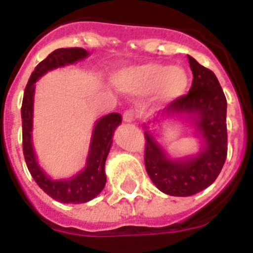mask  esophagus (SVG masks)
<instances>
[{
  "instance_id": "esophagus-1",
  "label": "esophagus",
  "mask_w": 253,
  "mask_h": 253,
  "mask_svg": "<svg viewBox=\"0 0 253 253\" xmlns=\"http://www.w3.org/2000/svg\"><path fill=\"white\" fill-rule=\"evenodd\" d=\"M135 113H134L133 110H126L124 111V114H123V120H124L125 123H131L135 120Z\"/></svg>"
}]
</instances>
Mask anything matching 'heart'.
<instances>
[{
  "label": "heart",
  "instance_id": "b5f03b06",
  "mask_svg": "<svg viewBox=\"0 0 253 253\" xmlns=\"http://www.w3.org/2000/svg\"><path fill=\"white\" fill-rule=\"evenodd\" d=\"M114 84L119 90L139 95L156 90L158 100L171 101L185 92L189 78L178 67L147 63L120 71L114 77Z\"/></svg>",
  "mask_w": 253,
  "mask_h": 253
}]
</instances>
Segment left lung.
<instances>
[{
	"label": "left lung",
	"mask_w": 253,
	"mask_h": 253,
	"mask_svg": "<svg viewBox=\"0 0 253 253\" xmlns=\"http://www.w3.org/2000/svg\"><path fill=\"white\" fill-rule=\"evenodd\" d=\"M194 80L189 93L177 97L162 116L189 115L204 138L205 147L191 158L169 160L152 133L144 131V163L148 176L162 193L191 196L213 184L227 158V100L213 71L189 55ZM147 128V126H146Z\"/></svg>",
	"instance_id": "left-lung-1"
}]
</instances>
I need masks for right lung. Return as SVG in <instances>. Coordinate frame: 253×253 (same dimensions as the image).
I'll return each mask as SVG.
<instances>
[{"label":"right lung","mask_w":253,"mask_h":253,"mask_svg":"<svg viewBox=\"0 0 253 253\" xmlns=\"http://www.w3.org/2000/svg\"><path fill=\"white\" fill-rule=\"evenodd\" d=\"M87 55L88 53L82 48H60L51 51L45 59L42 60L35 67L34 72L31 73L22 99V151H24L26 166L35 182L44 193L48 194L54 200L66 204H81V203L90 202L102 191L106 184L105 161L113 143L114 130L122 123V115L118 113L107 114L96 123L90 152L87 157V165L84 171L69 180H51L38 165L33 149V143H31L34 84L38 78L45 75L48 71L63 67L66 64H72L77 60L84 59Z\"/></svg>","instance_id":"obj_1"}]
</instances>
